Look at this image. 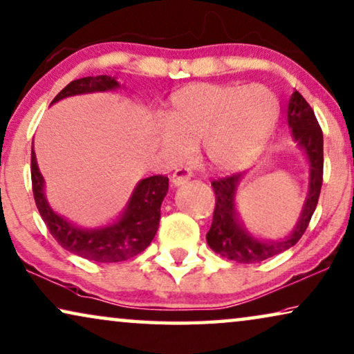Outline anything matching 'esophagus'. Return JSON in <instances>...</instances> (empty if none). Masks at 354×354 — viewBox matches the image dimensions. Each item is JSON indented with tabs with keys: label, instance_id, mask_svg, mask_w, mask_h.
<instances>
[{
	"label": "esophagus",
	"instance_id": "obj_1",
	"mask_svg": "<svg viewBox=\"0 0 354 354\" xmlns=\"http://www.w3.org/2000/svg\"><path fill=\"white\" fill-rule=\"evenodd\" d=\"M191 178H192V171L189 170V168H186V167L176 168L175 173H173V176H171V184L175 187L183 186V184H186Z\"/></svg>",
	"mask_w": 354,
	"mask_h": 354
}]
</instances>
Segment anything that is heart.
I'll list each match as a JSON object with an SVG mask.
<instances>
[{"instance_id": "obj_1", "label": "heart", "mask_w": 354, "mask_h": 354, "mask_svg": "<svg viewBox=\"0 0 354 354\" xmlns=\"http://www.w3.org/2000/svg\"><path fill=\"white\" fill-rule=\"evenodd\" d=\"M278 111L275 93L262 84H194L173 95L157 138L173 160H184L202 146L211 167L229 171L261 149Z\"/></svg>"}]
</instances>
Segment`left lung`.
I'll return each instance as SVG.
<instances>
[{"label": "left lung", "mask_w": 354, "mask_h": 354, "mask_svg": "<svg viewBox=\"0 0 354 354\" xmlns=\"http://www.w3.org/2000/svg\"><path fill=\"white\" fill-rule=\"evenodd\" d=\"M288 125L292 138L305 152L308 160V195L305 198L302 213L294 230L281 241L256 239L241 223L235 207L236 187L243 173L225 176L211 183L216 194L213 223L207 234L211 250L223 257L240 263H256L273 257L292 248L302 239L310 219L318 205L321 186H323V131L316 115L305 98L295 91L288 104Z\"/></svg>", "instance_id": "1"}]
</instances>
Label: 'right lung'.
I'll list each match as a JSON object with an SVG mask.
<instances>
[{"label": "right lung", "instance_id": "1", "mask_svg": "<svg viewBox=\"0 0 354 354\" xmlns=\"http://www.w3.org/2000/svg\"><path fill=\"white\" fill-rule=\"evenodd\" d=\"M119 87V82L106 75L81 77L68 84L52 100L50 104L66 97L115 91ZM31 184H33L36 207L57 243L84 259L104 263L131 259L149 246L159 229L160 205L168 192L167 176L156 175L141 179L118 221L100 229H82L50 208L44 192V178L38 168L33 147H31Z\"/></svg>", "mask_w": 354, "mask_h": 354}]
</instances>
